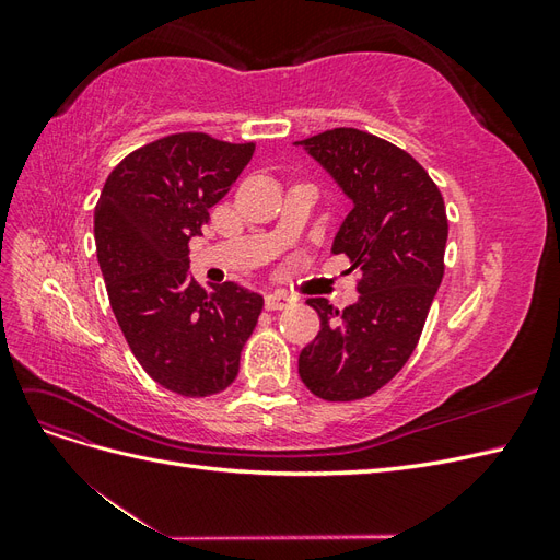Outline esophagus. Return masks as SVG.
Masks as SVG:
<instances>
[{
    "label": "esophagus",
    "instance_id": "esophagus-1",
    "mask_svg": "<svg viewBox=\"0 0 560 560\" xmlns=\"http://www.w3.org/2000/svg\"><path fill=\"white\" fill-rule=\"evenodd\" d=\"M294 301L296 299L290 296L287 292H270V294H266V308L268 311H282L287 306H292Z\"/></svg>",
    "mask_w": 560,
    "mask_h": 560
}]
</instances>
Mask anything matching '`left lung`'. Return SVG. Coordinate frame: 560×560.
Masks as SVG:
<instances>
[{
	"mask_svg": "<svg viewBox=\"0 0 560 560\" xmlns=\"http://www.w3.org/2000/svg\"><path fill=\"white\" fill-rule=\"evenodd\" d=\"M296 144L352 200L331 252L362 273L343 311L308 299L319 334L299 354V376L319 399H364L397 376L425 327L444 278V198L411 154L371 132L334 128Z\"/></svg>",
	"mask_w": 560,
	"mask_h": 560,
	"instance_id": "1",
	"label": "left lung"
}]
</instances>
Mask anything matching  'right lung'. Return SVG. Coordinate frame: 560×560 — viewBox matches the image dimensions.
<instances>
[{
    "mask_svg": "<svg viewBox=\"0 0 560 560\" xmlns=\"http://www.w3.org/2000/svg\"><path fill=\"white\" fill-rule=\"evenodd\" d=\"M254 154L206 132L135 149L95 206V247L114 317L147 374L182 397H210L238 376L264 296L235 282L200 287L189 241L202 233Z\"/></svg>",
    "mask_w": 560,
    "mask_h": 560,
    "instance_id": "1",
    "label": "right lung"
}]
</instances>
